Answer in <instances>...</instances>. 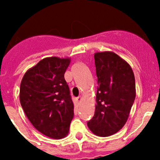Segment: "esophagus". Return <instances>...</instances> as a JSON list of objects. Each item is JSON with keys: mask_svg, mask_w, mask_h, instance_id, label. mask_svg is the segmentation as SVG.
Listing matches in <instances>:
<instances>
[{"mask_svg": "<svg viewBox=\"0 0 160 160\" xmlns=\"http://www.w3.org/2000/svg\"><path fill=\"white\" fill-rule=\"evenodd\" d=\"M77 100V102H78V104H80V103H81V101H82V97L81 96L78 97Z\"/></svg>", "mask_w": 160, "mask_h": 160, "instance_id": "obj_1", "label": "esophagus"}]
</instances>
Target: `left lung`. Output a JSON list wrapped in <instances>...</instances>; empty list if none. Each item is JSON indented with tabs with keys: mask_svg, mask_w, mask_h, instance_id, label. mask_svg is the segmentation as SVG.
Returning <instances> with one entry per match:
<instances>
[{
	"mask_svg": "<svg viewBox=\"0 0 160 160\" xmlns=\"http://www.w3.org/2000/svg\"><path fill=\"white\" fill-rule=\"evenodd\" d=\"M98 77L97 104L88 126L98 136L114 135L126 123L135 98V81L130 65L113 52L94 54Z\"/></svg>",
	"mask_w": 160,
	"mask_h": 160,
	"instance_id": "1",
	"label": "left lung"
}]
</instances>
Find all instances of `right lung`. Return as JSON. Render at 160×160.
<instances>
[{
	"label": "right lung",
	"instance_id": "1",
	"mask_svg": "<svg viewBox=\"0 0 160 160\" xmlns=\"http://www.w3.org/2000/svg\"><path fill=\"white\" fill-rule=\"evenodd\" d=\"M70 58L42 59L24 75L20 102L27 118L43 135L60 139L68 135L73 118V103L64 73Z\"/></svg>",
	"mask_w": 160,
	"mask_h": 160
}]
</instances>
